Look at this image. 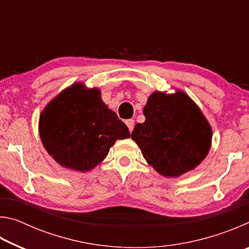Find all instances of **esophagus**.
<instances>
[{
  "mask_svg": "<svg viewBox=\"0 0 249 249\" xmlns=\"http://www.w3.org/2000/svg\"><path fill=\"white\" fill-rule=\"evenodd\" d=\"M125 124L127 125V127L129 129V132H132L133 128H134V124H135V121L133 119H129V120H126L125 121Z\"/></svg>",
  "mask_w": 249,
  "mask_h": 249,
  "instance_id": "34e87169",
  "label": "esophagus"
}]
</instances>
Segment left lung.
Returning a JSON list of instances; mask_svg holds the SVG:
<instances>
[{"instance_id": "1", "label": "left lung", "mask_w": 249, "mask_h": 249, "mask_svg": "<svg viewBox=\"0 0 249 249\" xmlns=\"http://www.w3.org/2000/svg\"><path fill=\"white\" fill-rule=\"evenodd\" d=\"M146 121L135 125L132 138L147 162L160 175L178 177L208 155L212 130L199 107L183 92H155L144 108Z\"/></svg>"}]
</instances>
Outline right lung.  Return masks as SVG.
<instances>
[{
    "label": "right lung",
    "mask_w": 249,
    "mask_h": 249,
    "mask_svg": "<svg viewBox=\"0 0 249 249\" xmlns=\"http://www.w3.org/2000/svg\"><path fill=\"white\" fill-rule=\"evenodd\" d=\"M46 150L61 166L88 171L107 157L129 130L101 100L100 91L75 83L50 102L39 119Z\"/></svg>",
    "instance_id": "add662e5"
}]
</instances>
